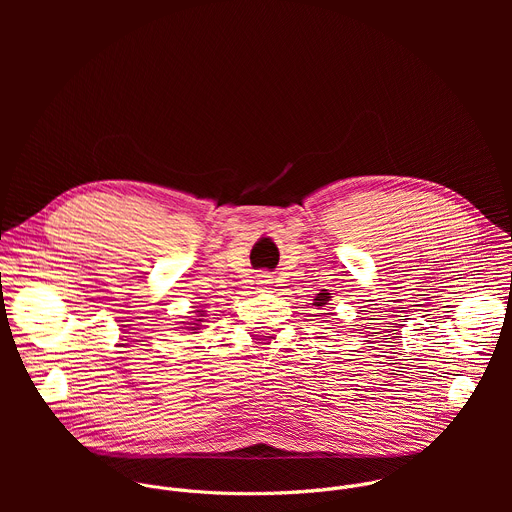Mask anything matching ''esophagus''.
Returning <instances> with one entry per match:
<instances>
[{
    "label": "esophagus",
    "mask_w": 512,
    "mask_h": 512,
    "mask_svg": "<svg viewBox=\"0 0 512 512\" xmlns=\"http://www.w3.org/2000/svg\"><path fill=\"white\" fill-rule=\"evenodd\" d=\"M257 283H259L261 287H269V285L273 283V275H271L269 271H263V273L257 275Z\"/></svg>",
    "instance_id": "esophagus-1"
}]
</instances>
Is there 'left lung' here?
Returning a JSON list of instances; mask_svg holds the SVG:
<instances>
[{"instance_id": "left-lung-1", "label": "left lung", "mask_w": 512, "mask_h": 512, "mask_svg": "<svg viewBox=\"0 0 512 512\" xmlns=\"http://www.w3.org/2000/svg\"><path fill=\"white\" fill-rule=\"evenodd\" d=\"M328 294H318V298H316V302H314V306H324L326 302H328Z\"/></svg>"}]
</instances>
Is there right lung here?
<instances>
[{"mask_svg": "<svg viewBox=\"0 0 512 512\" xmlns=\"http://www.w3.org/2000/svg\"><path fill=\"white\" fill-rule=\"evenodd\" d=\"M200 316H202V314H200Z\"/></svg>", "mask_w": 512, "mask_h": 512, "instance_id": "1", "label": "right lung"}]
</instances>
